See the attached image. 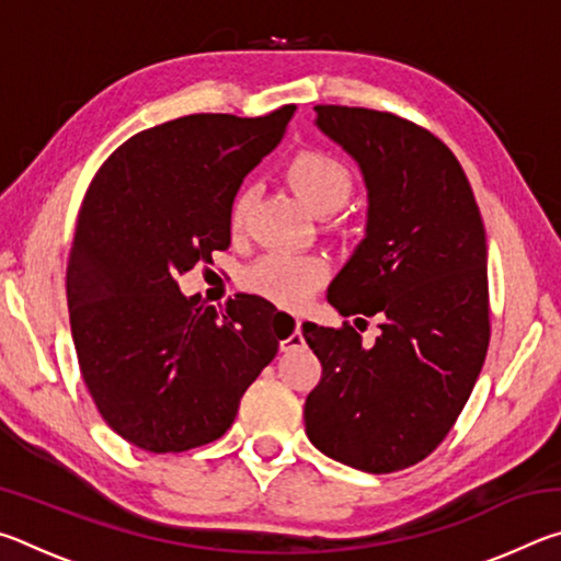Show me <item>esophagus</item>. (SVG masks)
<instances>
[{"mask_svg": "<svg viewBox=\"0 0 561 561\" xmlns=\"http://www.w3.org/2000/svg\"><path fill=\"white\" fill-rule=\"evenodd\" d=\"M274 324L289 329V334L279 341V351H284V354H287V351L299 348L304 344V339H301V321L299 319H289V317L279 314L277 319H274Z\"/></svg>", "mask_w": 561, "mask_h": 561, "instance_id": "1", "label": "esophagus"}]
</instances>
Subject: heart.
<instances>
[{"label":"heart","mask_w":561,"mask_h":561,"mask_svg":"<svg viewBox=\"0 0 561 561\" xmlns=\"http://www.w3.org/2000/svg\"><path fill=\"white\" fill-rule=\"evenodd\" d=\"M289 185L311 210L329 215L344 205L354 193V173L334 153L327 150H299L284 168ZM250 210V190H237L227 210V225L232 232H240ZM329 279V262L321 254H299L274 250L260 260L247 264L240 284L257 297L267 299L284 309L304 307L311 294L324 287Z\"/></svg>","instance_id":"1"}]
</instances>
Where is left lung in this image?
Listing matches in <instances>:
<instances>
[{
  "instance_id": "1",
  "label": "left lung",
  "mask_w": 561,
  "mask_h": 561,
  "mask_svg": "<svg viewBox=\"0 0 561 561\" xmlns=\"http://www.w3.org/2000/svg\"><path fill=\"white\" fill-rule=\"evenodd\" d=\"M314 111L368 187L366 240L327 297L344 317L381 319V336L366 348L348 321L301 324L321 360L304 423L329 458L364 472L403 470L445 440L485 364V227L458 158L428 128L388 111Z\"/></svg>"
}]
</instances>
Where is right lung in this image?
Segmentation results:
<instances>
[{"mask_svg": "<svg viewBox=\"0 0 561 561\" xmlns=\"http://www.w3.org/2000/svg\"><path fill=\"white\" fill-rule=\"evenodd\" d=\"M294 111L193 113L140 130L83 195L66 264L76 356L103 421L140 450L222 438L277 356L270 301L234 294L217 311L185 299L178 277L230 247V201Z\"/></svg>", "mask_w": 561, "mask_h": 561, "instance_id": "add662e5", "label": "right lung"}]
</instances>
